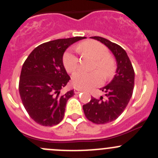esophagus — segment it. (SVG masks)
<instances>
[{"instance_id": "34e87169", "label": "esophagus", "mask_w": 158, "mask_h": 158, "mask_svg": "<svg viewBox=\"0 0 158 158\" xmlns=\"http://www.w3.org/2000/svg\"><path fill=\"white\" fill-rule=\"evenodd\" d=\"M74 92H75V93H76V94H79V93H81V92H82V90L79 89H75Z\"/></svg>"}]
</instances>
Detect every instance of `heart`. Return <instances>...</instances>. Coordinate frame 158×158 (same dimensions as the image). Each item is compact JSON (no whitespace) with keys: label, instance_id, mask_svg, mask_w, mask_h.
Returning <instances> with one entry per match:
<instances>
[{"label":"heart","instance_id":"1","mask_svg":"<svg viewBox=\"0 0 158 158\" xmlns=\"http://www.w3.org/2000/svg\"><path fill=\"white\" fill-rule=\"evenodd\" d=\"M77 49L82 53L87 55L95 60L93 69H97L104 79L112 77L115 72V61L109 56L106 47L99 42L93 40L85 41L78 45ZM63 64L68 73L76 71L79 65L77 56L72 52H67L64 55ZM98 72L84 73L78 71L73 76V83L76 88L88 89L99 85L102 78Z\"/></svg>","mask_w":158,"mask_h":158}]
</instances>
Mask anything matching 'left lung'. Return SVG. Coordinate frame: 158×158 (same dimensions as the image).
Instances as JSON below:
<instances>
[{
    "mask_svg": "<svg viewBox=\"0 0 158 158\" xmlns=\"http://www.w3.org/2000/svg\"><path fill=\"white\" fill-rule=\"evenodd\" d=\"M90 38L104 44L111 51L117 66L111 82L100 89L105 95L99 99L91 97V100L82 106L89 120L96 124H104L117 119L127 106L134 91V70L122 47L102 37Z\"/></svg>",
    "mask_w": 158,
    "mask_h": 158,
    "instance_id": "1",
    "label": "left lung"
}]
</instances>
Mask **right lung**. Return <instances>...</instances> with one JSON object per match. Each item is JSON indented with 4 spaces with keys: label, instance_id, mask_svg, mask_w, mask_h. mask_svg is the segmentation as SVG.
Masks as SVG:
<instances>
[{
    "label": "right lung",
    "instance_id": "right-lung-1",
    "mask_svg": "<svg viewBox=\"0 0 158 158\" xmlns=\"http://www.w3.org/2000/svg\"><path fill=\"white\" fill-rule=\"evenodd\" d=\"M85 37L62 38L38 45L23 64L19 93L29 116L38 124L52 127L64 117L68 99L74 90L61 95L70 80L63 65V55L71 45Z\"/></svg>",
    "mask_w": 158,
    "mask_h": 158
}]
</instances>
